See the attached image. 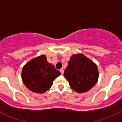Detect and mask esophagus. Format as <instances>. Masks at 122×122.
Segmentation results:
<instances>
[{
  "label": "esophagus",
  "mask_w": 122,
  "mask_h": 122,
  "mask_svg": "<svg viewBox=\"0 0 122 122\" xmlns=\"http://www.w3.org/2000/svg\"><path fill=\"white\" fill-rule=\"evenodd\" d=\"M60 72H61V74H63L64 72V70L63 69H61V70H60Z\"/></svg>",
  "instance_id": "34e87169"
}]
</instances>
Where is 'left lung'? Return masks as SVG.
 I'll return each instance as SVG.
<instances>
[{
	"mask_svg": "<svg viewBox=\"0 0 122 122\" xmlns=\"http://www.w3.org/2000/svg\"><path fill=\"white\" fill-rule=\"evenodd\" d=\"M99 75L96 64L82 54L71 56L64 73L70 87L78 93L93 88L97 82Z\"/></svg>",
	"mask_w": 122,
	"mask_h": 122,
	"instance_id": "left-lung-1",
	"label": "left lung"
}]
</instances>
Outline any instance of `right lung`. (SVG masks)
<instances>
[{
	"label": "right lung",
	"instance_id": "add662e5",
	"mask_svg": "<svg viewBox=\"0 0 122 122\" xmlns=\"http://www.w3.org/2000/svg\"><path fill=\"white\" fill-rule=\"evenodd\" d=\"M61 75L54 66L42 55L30 60L23 66L22 79L23 84L30 91L44 93L53 84L54 80Z\"/></svg>",
	"mask_w": 122,
	"mask_h": 122
}]
</instances>
